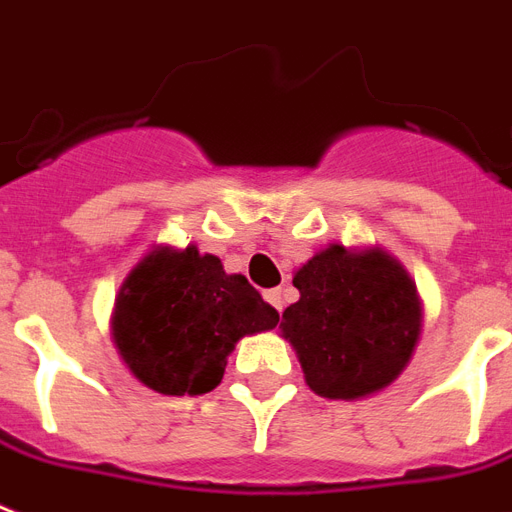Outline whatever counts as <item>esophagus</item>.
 Instances as JSON below:
<instances>
[{"label": "esophagus", "instance_id": "esophagus-1", "mask_svg": "<svg viewBox=\"0 0 512 512\" xmlns=\"http://www.w3.org/2000/svg\"><path fill=\"white\" fill-rule=\"evenodd\" d=\"M265 300H268V303H271V306L276 308V311H282V306H284V290H268V292H265Z\"/></svg>", "mask_w": 512, "mask_h": 512}]
</instances>
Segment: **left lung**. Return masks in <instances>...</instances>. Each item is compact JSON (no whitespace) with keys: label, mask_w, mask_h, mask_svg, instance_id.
Instances as JSON below:
<instances>
[{"label":"left lung","mask_w":512,"mask_h":512,"mask_svg":"<svg viewBox=\"0 0 512 512\" xmlns=\"http://www.w3.org/2000/svg\"><path fill=\"white\" fill-rule=\"evenodd\" d=\"M300 298L282 314L311 392L362 400L392 386L411 362L424 303L405 265L381 247L330 244L300 265Z\"/></svg>","instance_id":"1"}]
</instances>
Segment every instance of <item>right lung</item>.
<instances>
[{"label":"right lung","instance_id":"obj_1","mask_svg":"<svg viewBox=\"0 0 512 512\" xmlns=\"http://www.w3.org/2000/svg\"><path fill=\"white\" fill-rule=\"evenodd\" d=\"M276 322L279 311L217 255L158 244L120 284L109 327L131 376L179 397L212 392L236 343Z\"/></svg>","mask_w":512,"mask_h":512}]
</instances>
